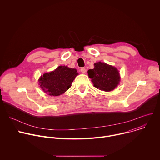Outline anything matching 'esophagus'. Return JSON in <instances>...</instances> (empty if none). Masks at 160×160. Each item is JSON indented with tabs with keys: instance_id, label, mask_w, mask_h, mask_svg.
I'll return each instance as SVG.
<instances>
[{
	"instance_id": "obj_1",
	"label": "esophagus",
	"mask_w": 160,
	"mask_h": 160,
	"mask_svg": "<svg viewBox=\"0 0 160 160\" xmlns=\"http://www.w3.org/2000/svg\"><path fill=\"white\" fill-rule=\"evenodd\" d=\"M80 72H82V73H85L86 72V70L85 68H82L80 69Z\"/></svg>"
}]
</instances>
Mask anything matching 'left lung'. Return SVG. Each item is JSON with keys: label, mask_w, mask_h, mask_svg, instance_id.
Masks as SVG:
<instances>
[{"label": "left lung", "mask_w": 160, "mask_h": 160, "mask_svg": "<svg viewBox=\"0 0 160 160\" xmlns=\"http://www.w3.org/2000/svg\"><path fill=\"white\" fill-rule=\"evenodd\" d=\"M87 73L94 86L106 92L115 89L120 81L117 68L101 61L94 63V69L88 70Z\"/></svg>", "instance_id": "8db88e82"}]
</instances>
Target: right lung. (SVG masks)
<instances>
[{
    "label": "right lung",
    "mask_w": 160,
    "mask_h": 160,
    "mask_svg": "<svg viewBox=\"0 0 160 160\" xmlns=\"http://www.w3.org/2000/svg\"><path fill=\"white\" fill-rule=\"evenodd\" d=\"M78 73L75 68L59 66L49 73H45L38 81L41 88L50 96H58L64 94L72 86Z\"/></svg>",
    "instance_id": "1"
}]
</instances>
